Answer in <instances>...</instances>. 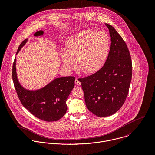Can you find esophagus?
I'll return each instance as SVG.
<instances>
[{
	"label": "esophagus",
	"mask_w": 155,
	"mask_h": 155,
	"mask_svg": "<svg viewBox=\"0 0 155 155\" xmlns=\"http://www.w3.org/2000/svg\"><path fill=\"white\" fill-rule=\"evenodd\" d=\"M75 84H76V85H78V86H80V85H81V82L79 81V80L78 78H76V79H75Z\"/></svg>",
	"instance_id": "34e87169"
}]
</instances>
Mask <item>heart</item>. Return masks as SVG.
I'll list each match as a JSON object with an SVG mask.
<instances>
[{
  "label": "heart",
  "instance_id": "b5f03b06",
  "mask_svg": "<svg viewBox=\"0 0 155 155\" xmlns=\"http://www.w3.org/2000/svg\"><path fill=\"white\" fill-rule=\"evenodd\" d=\"M109 36L104 32L84 30L70 36L66 52L61 54L63 66L71 71L77 66L87 74H94L104 66L110 51Z\"/></svg>",
  "mask_w": 155,
  "mask_h": 155
}]
</instances>
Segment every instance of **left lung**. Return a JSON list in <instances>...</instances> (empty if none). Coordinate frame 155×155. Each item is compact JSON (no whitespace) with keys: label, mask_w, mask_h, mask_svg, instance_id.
<instances>
[{"label":"left lung","mask_w":155,"mask_h":155,"mask_svg":"<svg viewBox=\"0 0 155 155\" xmlns=\"http://www.w3.org/2000/svg\"><path fill=\"white\" fill-rule=\"evenodd\" d=\"M105 24L111 37L106 63L97 73L79 80L88 109L98 117L109 116L121 108L132 78V61L127 44L113 26Z\"/></svg>","instance_id":"8db88e82"}]
</instances>
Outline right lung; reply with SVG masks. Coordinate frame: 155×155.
I'll list each match as a JSON object with an SVG mask.
<instances>
[{
    "label": "right lung",
    "mask_w": 155,
    "mask_h": 155,
    "mask_svg": "<svg viewBox=\"0 0 155 155\" xmlns=\"http://www.w3.org/2000/svg\"><path fill=\"white\" fill-rule=\"evenodd\" d=\"M44 31L36 32L35 36L43 35ZM25 39L18 47L17 54L27 43ZM16 58L12 67V79L18 97L23 106L36 117L46 122L57 121L66 113V101L74 86L75 78L66 76L54 79L42 88L30 90L23 87L17 73Z\"/></svg>",
    "instance_id": "add662e5"
}]
</instances>
